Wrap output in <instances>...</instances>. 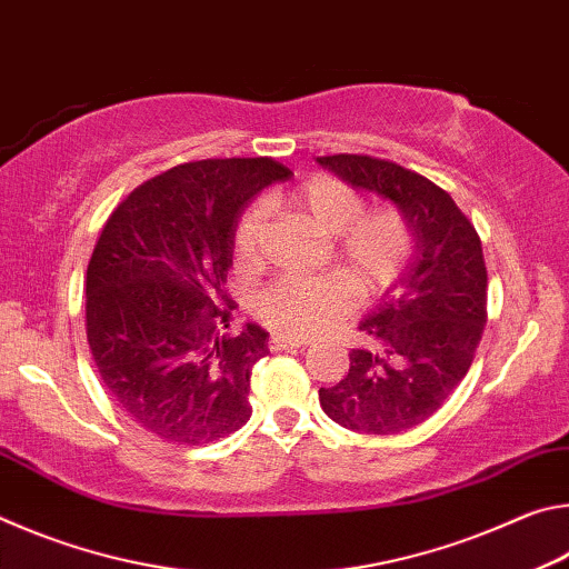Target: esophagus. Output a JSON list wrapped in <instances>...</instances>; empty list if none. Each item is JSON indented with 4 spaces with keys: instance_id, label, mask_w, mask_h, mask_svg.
<instances>
[{
    "instance_id": "34e87169",
    "label": "esophagus",
    "mask_w": 569,
    "mask_h": 569,
    "mask_svg": "<svg viewBox=\"0 0 569 569\" xmlns=\"http://www.w3.org/2000/svg\"><path fill=\"white\" fill-rule=\"evenodd\" d=\"M306 346V339H296V336H283V333H273L268 339V349L271 351H286V349H301Z\"/></svg>"
}]
</instances>
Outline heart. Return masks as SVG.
I'll return each instance as SVG.
<instances>
[{
    "mask_svg": "<svg viewBox=\"0 0 569 569\" xmlns=\"http://www.w3.org/2000/svg\"><path fill=\"white\" fill-rule=\"evenodd\" d=\"M286 206L323 236L336 240L341 276L278 278L250 301V311L268 329L288 336H313L356 306L353 288L363 298L381 296L409 263L413 238L399 210L379 208L363 213L361 192L331 176H316L283 192ZM266 208L250 206L233 230L238 266H253L261 253Z\"/></svg>",
    "mask_w": 569,
    "mask_h": 569,
    "instance_id": "heart-1",
    "label": "heart"
}]
</instances>
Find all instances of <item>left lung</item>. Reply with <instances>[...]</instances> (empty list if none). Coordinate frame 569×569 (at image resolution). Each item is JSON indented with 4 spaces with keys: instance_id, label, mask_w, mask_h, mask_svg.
<instances>
[{
    "instance_id": "obj_1",
    "label": "left lung",
    "mask_w": 569,
    "mask_h": 569,
    "mask_svg": "<svg viewBox=\"0 0 569 569\" xmlns=\"http://www.w3.org/2000/svg\"><path fill=\"white\" fill-rule=\"evenodd\" d=\"M353 188L389 198L407 218L413 256L359 323L349 371L319 389L321 409L361 435H399L427 421L467 377L487 323L481 240L447 190L371 156L316 158Z\"/></svg>"
}]
</instances>
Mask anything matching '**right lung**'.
<instances>
[{
  "instance_id": "1",
  "label": "right lung",
  "mask_w": 569,
  "mask_h": 569,
  "mask_svg": "<svg viewBox=\"0 0 569 569\" xmlns=\"http://www.w3.org/2000/svg\"><path fill=\"white\" fill-rule=\"evenodd\" d=\"M291 170L273 158L182 162L112 210L88 266V343L112 401L172 445H210L250 419L268 333H230L223 283L243 208Z\"/></svg>"
}]
</instances>
